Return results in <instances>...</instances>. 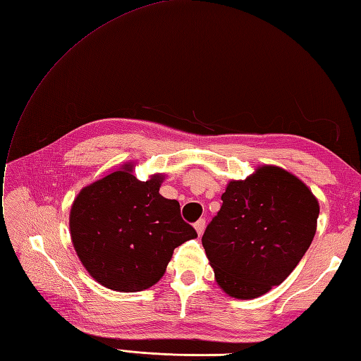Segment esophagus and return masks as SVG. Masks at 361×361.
Listing matches in <instances>:
<instances>
[{"instance_id": "34e87169", "label": "esophagus", "mask_w": 361, "mask_h": 361, "mask_svg": "<svg viewBox=\"0 0 361 361\" xmlns=\"http://www.w3.org/2000/svg\"><path fill=\"white\" fill-rule=\"evenodd\" d=\"M195 228H196V231H197V235L201 236V235L204 233V230H205V219H199V221L195 224Z\"/></svg>"}]
</instances>
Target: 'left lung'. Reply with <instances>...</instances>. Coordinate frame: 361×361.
Wrapping results in <instances>:
<instances>
[{"mask_svg": "<svg viewBox=\"0 0 361 361\" xmlns=\"http://www.w3.org/2000/svg\"><path fill=\"white\" fill-rule=\"evenodd\" d=\"M221 199L202 236L214 279L231 298H258L281 284L307 252L318 201L301 179L275 165L230 180Z\"/></svg>", "mask_w": 361, "mask_h": 361, "instance_id": "left-lung-1", "label": "left lung"}]
</instances>
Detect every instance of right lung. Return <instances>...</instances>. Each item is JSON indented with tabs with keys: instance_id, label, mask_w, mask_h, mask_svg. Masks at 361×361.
I'll return each mask as SVG.
<instances>
[{
	"instance_id": "obj_1",
	"label": "right lung",
	"mask_w": 361,
	"mask_h": 361,
	"mask_svg": "<svg viewBox=\"0 0 361 361\" xmlns=\"http://www.w3.org/2000/svg\"><path fill=\"white\" fill-rule=\"evenodd\" d=\"M126 162L80 190L69 213L78 259L95 281L116 292H140L164 276L174 248L197 238L179 202L159 193L165 174L139 180Z\"/></svg>"
}]
</instances>
